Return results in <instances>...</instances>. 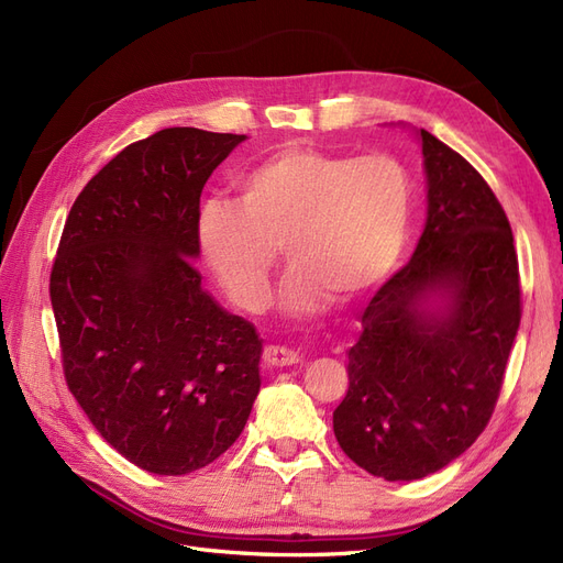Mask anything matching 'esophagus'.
<instances>
[{
	"instance_id": "esophagus-1",
	"label": "esophagus",
	"mask_w": 563,
	"mask_h": 563,
	"mask_svg": "<svg viewBox=\"0 0 563 563\" xmlns=\"http://www.w3.org/2000/svg\"><path fill=\"white\" fill-rule=\"evenodd\" d=\"M263 360H265L267 366L282 368V366H294V364H298V354H296L294 350L282 347V345H267L265 352H263Z\"/></svg>"
}]
</instances>
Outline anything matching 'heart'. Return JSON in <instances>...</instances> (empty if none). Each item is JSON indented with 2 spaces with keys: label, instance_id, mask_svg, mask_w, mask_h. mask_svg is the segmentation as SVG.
I'll list each match as a JSON object with an SVG mask.
<instances>
[{
  "label": "heart",
  "instance_id": "heart-1",
  "mask_svg": "<svg viewBox=\"0 0 563 563\" xmlns=\"http://www.w3.org/2000/svg\"><path fill=\"white\" fill-rule=\"evenodd\" d=\"M240 201L213 197L197 213L203 263L234 305L261 312L282 246L291 269L279 310L305 319L331 296L354 300L389 277L411 225L413 192L389 155L347 157L286 145L240 178Z\"/></svg>",
  "mask_w": 563,
  "mask_h": 563
}]
</instances>
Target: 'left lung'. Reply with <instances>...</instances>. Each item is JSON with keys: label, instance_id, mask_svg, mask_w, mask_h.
<instances>
[{"label": "left lung", "instance_id": "obj_1", "mask_svg": "<svg viewBox=\"0 0 563 563\" xmlns=\"http://www.w3.org/2000/svg\"><path fill=\"white\" fill-rule=\"evenodd\" d=\"M428 218L362 314L333 432L350 460L413 482L463 455L496 408L521 319L512 228L474 166L416 129Z\"/></svg>", "mask_w": 563, "mask_h": 563}]
</instances>
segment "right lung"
I'll return each instance as SVG.
<instances>
[{"instance_id": "1", "label": "right lung", "mask_w": 563, "mask_h": 563, "mask_svg": "<svg viewBox=\"0 0 563 563\" xmlns=\"http://www.w3.org/2000/svg\"><path fill=\"white\" fill-rule=\"evenodd\" d=\"M246 135L162 129L87 183L65 220L51 305L67 387L129 463L180 476L242 434L263 340L201 286L197 213Z\"/></svg>"}]
</instances>
